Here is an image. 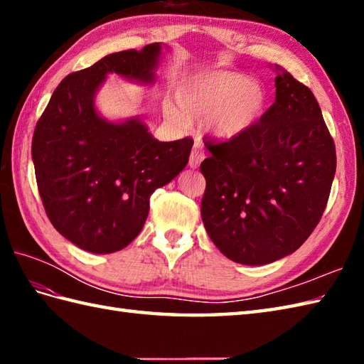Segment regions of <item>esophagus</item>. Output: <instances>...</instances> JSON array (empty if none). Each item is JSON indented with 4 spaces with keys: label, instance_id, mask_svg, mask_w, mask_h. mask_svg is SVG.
<instances>
[{
    "label": "esophagus",
    "instance_id": "34e87169",
    "mask_svg": "<svg viewBox=\"0 0 364 364\" xmlns=\"http://www.w3.org/2000/svg\"><path fill=\"white\" fill-rule=\"evenodd\" d=\"M205 159V150L203 146L200 145L198 142H196L194 149H192L191 151V158H189V166L192 168H197L200 166V162H202Z\"/></svg>",
    "mask_w": 364,
    "mask_h": 364
}]
</instances>
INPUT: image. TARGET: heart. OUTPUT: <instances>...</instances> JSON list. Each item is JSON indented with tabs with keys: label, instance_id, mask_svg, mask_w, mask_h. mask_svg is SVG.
<instances>
[{
	"label": "heart",
	"instance_id": "heart-1",
	"mask_svg": "<svg viewBox=\"0 0 364 364\" xmlns=\"http://www.w3.org/2000/svg\"><path fill=\"white\" fill-rule=\"evenodd\" d=\"M176 103L164 105L167 117L181 125L189 119H208V127L220 137H236L259 120L266 94L259 84L233 72H208L184 76L176 86Z\"/></svg>",
	"mask_w": 364,
	"mask_h": 364
}]
</instances>
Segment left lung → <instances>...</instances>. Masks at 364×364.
I'll use <instances>...</instances> for the list:
<instances>
[{
    "label": "left lung",
    "mask_w": 364,
    "mask_h": 364,
    "mask_svg": "<svg viewBox=\"0 0 364 364\" xmlns=\"http://www.w3.org/2000/svg\"><path fill=\"white\" fill-rule=\"evenodd\" d=\"M275 102L259 122L228 141L206 137L211 156L202 219L235 262L269 264L296 252L326 210L336 150L313 92L275 65Z\"/></svg>",
    "instance_id": "1"
}]
</instances>
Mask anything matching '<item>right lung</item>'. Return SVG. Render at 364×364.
I'll use <instances>...</instances> for the list:
<instances>
[{"mask_svg": "<svg viewBox=\"0 0 364 364\" xmlns=\"http://www.w3.org/2000/svg\"><path fill=\"white\" fill-rule=\"evenodd\" d=\"M159 43L107 54L53 92L33 136L36 180L53 227L92 253L122 250L141 233L150 196L186 167L194 141L159 142L142 122L98 117L94 94L107 73L153 81Z\"/></svg>", "mask_w": 364, "mask_h": 364, "instance_id": "1", "label": "right lung"}]
</instances>
